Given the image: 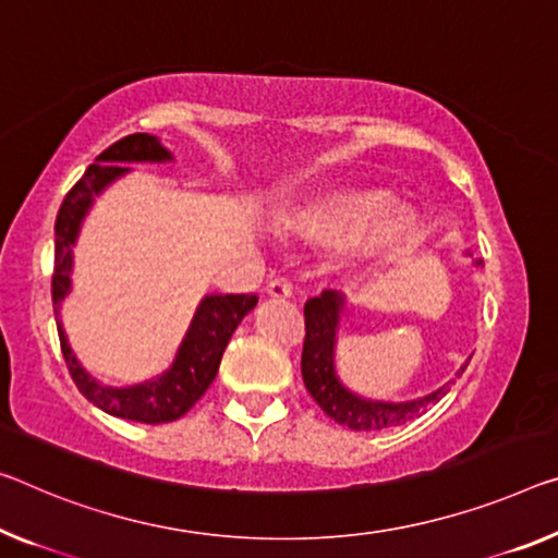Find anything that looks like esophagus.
Here are the masks:
<instances>
[{"instance_id":"1","label":"esophagus","mask_w":558,"mask_h":558,"mask_svg":"<svg viewBox=\"0 0 558 558\" xmlns=\"http://www.w3.org/2000/svg\"><path fill=\"white\" fill-rule=\"evenodd\" d=\"M291 291H294V287H291V281L287 277H274L267 284V294L274 299H287L291 296Z\"/></svg>"}]
</instances>
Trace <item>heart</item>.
Masks as SVG:
<instances>
[{
    "instance_id": "1",
    "label": "heart",
    "mask_w": 558,
    "mask_h": 558,
    "mask_svg": "<svg viewBox=\"0 0 558 558\" xmlns=\"http://www.w3.org/2000/svg\"><path fill=\"white\" fill-rule=\"evenodd\" d=\"M299 225L319 236H349L344 250L368 254L397 239L409 225L404 209H389L387 196H337L299 214Z\"/></svg>"
}]
</instances>
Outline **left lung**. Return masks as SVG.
Wrapping results in <instances>:
<instances>
[{
  "instance_id": "8db88e82",
  "label": "left lung",
  "mask_w": 558,
  "mask_h": 558,
  "mask_svg": "<svg viewBox=\"0 0 558 558\" xmlns=\"http://www.w3.org/2000/svg\"><path fill=\"white\" fill-rule=\"evenodd\" d=\"M341 302H344V296L339 291L327 289L304 304L306 333L302 349V376L306 391L312 393L324 414L341 426L354 428V432H379V428L414 422L449 389L441 387L439 391L428 393L424 399L407 401V404H387V401L359 399L341 387L337 374H333V339H337ZM466 364L459 368L457 376L464 374Z\"/></svg>"
}]
</instances>
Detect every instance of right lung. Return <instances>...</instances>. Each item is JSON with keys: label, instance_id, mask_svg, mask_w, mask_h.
<instances>
[{"label": "right lung", "instance_id": "right-lung-1", "mask_svg": "<svg viewBox=\"0 0 558 558\" xmlns=\"http://www.w3.org/2000/svg\"><path fill=\"white\" fill-rule=\"evenodd\" d=\"M171 154L161 147L157 136L149 134H130L119 140L99 154L97 161L89 165L84 177L66 192L62 207H59L54 221V271H51V302H54L59 344L66 368L84 397L94 407L107 411L111 416L126 418V422L140 424H167L184 416L196 401L204 397V391L211 387L214 376L219 372L221 354L229 344L231 333L239 327V322L256 306V294H211L204 299L196 308V316L182 349H179L177 362L171 364L157 379L147 384H136L126 389H111L99 384L97 379L84 372L76 364L70 344H66L62 322H59V302L70 291V271H72V244L80 231V221L87 214L92 196L99 194L111 179L122 177L130 167L117 165V161H165Z\"/></svg>", "mask_w": 558, "mask_h": 558}]
</instances>
